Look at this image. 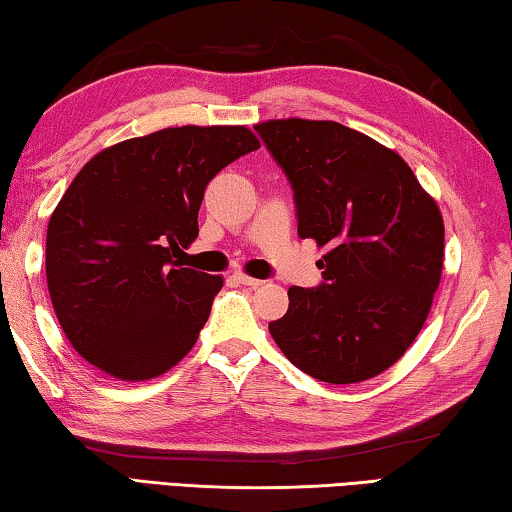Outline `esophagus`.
<instances>
[{
  "mask_svg": "<svg viewBox=\"0 0 512 512\" xmlns=\"http://www.w3.org/2000/svg\"><path fill=\"white\" fill-rule=\"evenodd\" d=\"M236 281H240L242 286H251V288L263 286L261 279H254V276H249V274H245V272H238V274H236Z\"/></svg>",
  "mask_w": 512,
  "mask_h": 512,
  "instance_id": "1",
  "label": "esophagus"
}]
</instances>
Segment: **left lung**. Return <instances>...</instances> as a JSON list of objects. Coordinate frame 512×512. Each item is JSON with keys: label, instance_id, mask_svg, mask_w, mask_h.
Instances as JSON below:
<instances>
[{"label": "left lung", "instance_id": "left-lung-1", "mask_svg": "<svg viewBox=\"0 0 512 512\" xmlns=\"http://www.w3.org/2000/svg\"><path fill=\"white\" fill-rule=\"evenodd\" d=\"M295 190L297 233L324 256V283L292 286L270 322L292 365L324 383H360L406 354L429 317L445 222L395 149L331 120L258 122Z\"/></svg>", "mask_w": 512, "mask_h": 512}]
</instances>
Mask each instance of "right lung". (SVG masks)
Returning <instances> with one entry per match:
<instances>
[{
    "label": "right lung",
    "mask_w": 512,
    "mask_h": 512,
    "mask_svg": "<svg viewBox=\"0 0 512 512\" xmlns=\"http://www.w3.org/2000/svg\"><path fill=\"white\" fill-rule=\"evenodd\" d=\"M261 147L240 124L170 127L102 149L81 167L47 226V288L79 354L120 381H149L195 347L224 286L181 267L204 190Z\"/></svg>",
    "instance_id": "obj_1"
}]
</instances>
